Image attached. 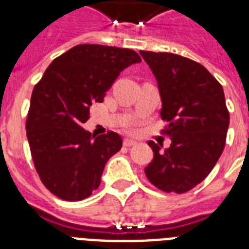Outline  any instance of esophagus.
<instances>
[{
    "label": "esophagus",
    "mask_w": 249,
    "mask_h": 249,
    "mask_svg": "<svg viewBox=\"0 0 249 249\" xmlns=\"http://www.w3.org/2000/svg\"><path fill=\"white\" fill-rule=\"evenodd\" d=\"M137 142L136 141L130 140V138H125L124 142H123V144H124L125 147H130V146H133V144H136Z\"/></svg>",
    "instance_id": "34e87169"
}]
</instances>
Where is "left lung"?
Segmentation results:
<instances>
[{"label":"left lung","mask_w":249,"mask_h":249,"mask_svg":"<svg viewBox=\"0 0 249 249\" xmlns=\"http://www.w3.org/2000/svg\"><path fill=\"white\" fill-rule=\"evenodd\" d=\"M156 77L161 97L160 115L168 125L169 148L150 141L154 159L144 168L152 185L164 193L183 194L204 179L226 142L230 123L224 89L197 62L172 53L141 50Z\"/></svg>","instance_id":"8db88e82"}]
</instances>
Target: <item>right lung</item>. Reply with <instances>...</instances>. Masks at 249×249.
<instances>
[{"instance_id":"add662e5","label":"right lung","mask_w":249,"mask_h":249,"mask_svg":"<svg viewBox=\"0 0 249 249\" xmlns=\"http://www.w3.org/2000/svg\"><path fill=\"white\" fill-rule=\"evenodd\" d=\"M134 50L83 44L53 60L35 85L25 129L36 172L45 187L67 201L90 196L106 163L123 146L115 132L95 137L83 124L90 106L124 68L140 63Z\"/></svg>"}]
</instances>
